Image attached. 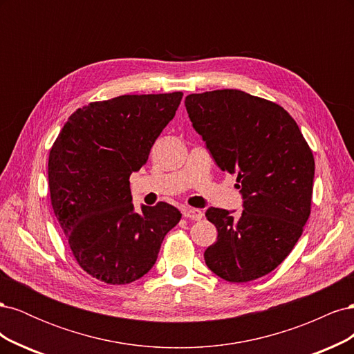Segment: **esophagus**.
Masks as SVG:
<instances>
[{
	"mask_svg": "<svg viewBox=\"0 0 354 354\" xmlns=\"http://www.w3.org/2000/svg\"><path fill=\"white\" fill-rule=\"evenodd\" d=\"M183 216L186 217V218H189V220H202V217H203V214H202V211L201 209H195V208H185L183 209Z\"/></svg>",
	"mask_w": 354,
	"mask_h": 354,
	"instance_id": "34e87169",
	"label": "esophagus"
}]
</instances>
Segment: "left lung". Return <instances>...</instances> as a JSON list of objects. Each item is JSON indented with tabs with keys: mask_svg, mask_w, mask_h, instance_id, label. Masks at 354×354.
Listing matches in <instances>:
<instances>
[{
	"mask_svg": "<svg viewBox=\"0 0 354 354\" xmlns=\"http://www.w3.org/2000/svg\"><path fill=\"white\" fill-rule=\"evenodd\" d=\"M186 109L216 164L236 176L243 211L208 208L218 230L203 259L227 282H250L279 266L312 209L315 158L282 106L241 90L189 94Z\"/></svg>",
	"mask_w": 354,
	"mask_h": 354,
	"instance_id": "obj_1",
	"label": "left lung"
}]
</instances>
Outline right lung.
<instances>
[{
  "label": "right lung",
  "mask_w": 354,
  "mask_h": 354,
  "mask_svg": "<svg viewBox=\"0 0 354 354\" xmlns=\"http://www.w3.org/2000/svg\"><path fill=\"white\" fill-rule=\"evenodd\" d=\"M183 93L125 94L91 102L63 125L48 155L51 207L73 259L95 279L125 285L152 269L165 234L180 221L167 202H131L140 169Z\"/></svg>",
  "instance_id": "1"
}]
</instances>
